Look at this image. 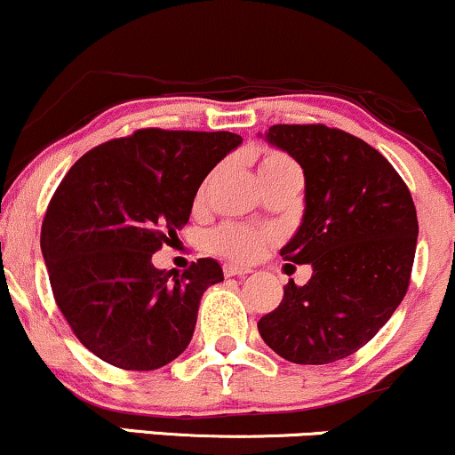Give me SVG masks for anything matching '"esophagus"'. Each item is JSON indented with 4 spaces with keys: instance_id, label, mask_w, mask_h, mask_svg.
I'll return each mask as SVG.
<instances>
[{
    "instance_id": "34e87169",
    "label": "esophagus",
    "mask_w": 455,
    "mask_h": 455,
    "mask_svg": "<svg viewBox=\"0 0 455 455\" xmlns=\"http://www.w3.org/2000/svg\"><path fill=\"white\" fill-rule=\"evenodd\" d=\"M249 272H251L249 268H243V266H236V264L223 266V275L226 276H247Z\"/></svg>"
}]
</instances>
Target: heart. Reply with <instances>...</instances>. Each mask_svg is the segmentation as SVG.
I'll return each instance as SVG.
<instances>
[{"label":"heart","mask_w":455,"mask_h":455,"mask_svg":"<svg viewBox=\"0 0 455 455\" xmlns=\"http://www.w3.org/2000/svg\"><path fill=\"white\" fill-rule=\"evenodd\" d=\"M290 165H293L291 159L285 157L283 153L264 151L259 155L258 172L268 174L276 172V170L290 168ZM202 196H204V189L197 194V200H202ZM266 243H268V236L264 232H255V229L236 226V223H226V226L212 229L208 234V249L234 261L255 259L261 253V249L266 247Z\"/></svg>","instance_id":"obj_1"}]
</instances>
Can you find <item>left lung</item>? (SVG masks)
<instances>
[{
  "label": "left lung",
  "instance_id": "obj_1",
  "mask_svg": "<svg viewBox=\"0 0 455 455\" xmlns=\"http://www.w3.org/2000/svg\"><path fill=\"white\" fill-rule=\"evenodd\" d=\"M272 147L304 170L302 223L283 259L311 264L313 276L290 281L258 330L293 364H330L375 336L409 290L418 212L409 187L377 148L322 123L272 125Z\"/></svg>",
  "mask_w": 455,
  "mask_h": 455
}]
</instances>
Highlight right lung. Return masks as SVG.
Here are the masks:
<instances>
[{
    "mask_svg": "<svg viewBox=\"0 0 455 455\" xmlns=\"http://www.w3.org/2000/svg\"><path fill=\"white\" fill-rule=\"evenodd\" d=\"M240 142L232 132L147 127L91 148L63 176L42 221V255L59 311L100 360L155 371L187 349L202 293L223 270L202 258L172 276L151 258Z\"/></svg>",
    "mask_w": 455,
    "mask_h": 455,
    "instance_id": "1",
    "label": "right lung"
}]
</instances>
